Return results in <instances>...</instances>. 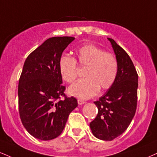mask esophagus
Masks as SVG:
<instances>
[{"label":"esophagus","mask_w":157,"mask_h":157,"mask_svg":"<svg viewBox=\"0 0 157 157\" xmlns=\"http://www.w3.org/2000/svg\"><path fill=\"white\" fill-rule=\"evenodd\" d=\"M77 102H78V105H83V104L86 103V101H82V100H81V99H78L77 100Z\"/></svg>","instance_id":"esophagus-1"}]
</instances>
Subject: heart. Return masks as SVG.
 <instances>
[{"label": "heart", "instance_id": "1", "mask_svg": "<svg viewBox=\"0 0 157 157\" xmlns=\"http://www.w3.org/2000/svg\"><path fill=\"white\" fill-rule=\"evenodd\" d=\"M77 63L86 67L85 79L76 81L69 88L71 96L88 99L97 95L99 88L109 89L114 84L118 72L116 56L92 44L82 45L75 51V58L63 55L60 58L58 69L65 82H72L77 77Z\"/></svg>", "mask_w": 157, "mask_h": 157}]
</instances>
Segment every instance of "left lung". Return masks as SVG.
<instances>
[{"instance_id":"8db88e82","label":"left lung","mask_w":157,"mask_h":157,"mask_svg":"<svg viewBox=\"0 0 157 157\" xmlns=\"http://www.w3.org/2000/svg\"><path fill=\"white\" fill-rule=\"evenodd\" d=\"M118 63L117 78L112 87L98 101L95 119L90 123L92 133L98 139L113 140L124 132L135 116L137 109L138 75L126 51L107 38Z\"/></svg>"}]
</instances>
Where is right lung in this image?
Wrapping results in <instances>:
<instances>
[{"label": "right lung", "instance_id": "obj_1", "mask_svg": "<svg viewBox=\"0 0 157 157\" xmlns=\"http://www.w3.org/2000/svg\"><path fill=\"white\" fill-rule=\"evenodd\" d=\"M74 40L71 36L50 38L24 63L18 85L19 112L25 129L39 140L58 137L77 107V99L64 94L66 87L58 69L63 50Z\"/></svg>", "mask_w": 157, "mask_h": 157}]
</instances>
